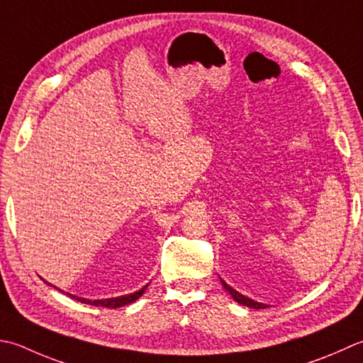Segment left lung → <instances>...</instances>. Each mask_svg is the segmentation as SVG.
<instances>
[{"mask_svg":"<svg viewBox=\"0 0 363 363\" xmlns=\"http://www.w3.org/2000/svg\"><path fill=\"white\" fill-rule=\"evenodd\" d=\"M222 285H223V288L228 291V293L233 296V299L236 301V302H239V303H242V305H245V307H250V308H257V310H259V308H267V305L266 303H259V302H257V301H252V299H248V297H245V296H242L240 293H238L236 289H233L230 285H226V283L222 280Z\"/></svg>","mask_w":363,"mask_h":363,"instance_id":"left-lung-1","label":"left lung"}]
</instances>
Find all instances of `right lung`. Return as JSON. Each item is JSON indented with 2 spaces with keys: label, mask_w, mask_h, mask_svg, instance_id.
I'll use <instances>...</instances> for the list:
<instances>
[{
  "label": "right lung",
  "mask_w": 363,
  "mask_h": 363,
  "mask_svg": "<svg viewBox=\"0 0 363 363\" xmlns=\"http://www.w3.org/2000/svg\"><path fill=\"white\" fill-rule=\"evenodd\" d=\"M48 283V281H45ZM50 285V283H48ZM147 288L143 286L141 289H138L137 293H132V294H125V296H119V297H111V299H102V301H89V299H83V297H75L72 296L74 299L80 301L83 303H88V305H96V307H105V308H118V307H123V305H127V303H132L138 299V297L145 293ZM69 294V293H67ZM70 296V294H69Z\"/></svg>",
  "instance_id": "add662e5"
}]
</instances>
